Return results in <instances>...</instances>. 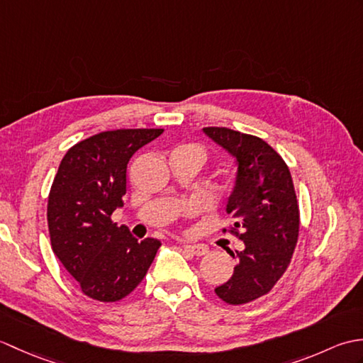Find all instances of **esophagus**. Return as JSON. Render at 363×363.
<instances>
[{"instance_id":"34e87169","label":"esophagus","mask_w":363,"mask_h":363,"mask_svg":"<svg viewBox=\"0 0 363 363\" xmlns=\"http://www.w3.org/2000/svg\"><path fill=\"white\" fill-rule=\"evenodd\" d=\"M184 250L194 254L196 257H201L204 254L209 252V248L206 245H191V243H184Z\"/></svg>"}]
</instances>
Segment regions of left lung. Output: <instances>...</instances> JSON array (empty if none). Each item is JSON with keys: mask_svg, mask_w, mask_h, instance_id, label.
I'll use <instances>...</instances> for the list:
<instances>
[{"mask_svg": "<svg viewBox=\"0 0 363 363\" xmlns=\"http://www.w3.org/2000/svg\"><path fill=\"white\" fill-rule=\"evenodd\" d=\"M203 133L235 159L234 187L226 212L235 220L242 251L233 276L215 293L228 304H246L274 287L287 269L299 233V209L289 167L259 137L228 128ZM234 229V230H235Z\"/></svg>", "mask_w": 363, "mask_h": 363, "instance_id": "8db88e82", "label": "left lung"}]
</instances>
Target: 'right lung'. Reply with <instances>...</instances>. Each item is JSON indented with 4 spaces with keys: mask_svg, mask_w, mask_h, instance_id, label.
Returning a JSON list of instances; mask_svg holds the SVG:
<instances>
[{
    "mask_svg": "<svg viewBox=\"0 0 363 363\" xmlns=\"http://www.w3.org/2000/svg\"><path fill=\"white\" fill-rule=\"evenodd\" d=\"M164 129L106 130L67 151L48 198L52 251L91 299L113 303L142 282L160 242L111 220L123 207L129 159Z\"/></svg>",
    "mask_w": 363,
    "mask_h": 363,
    "instance_id": "right-lung-1",
    "label": "right lung"
}]
</instances>
